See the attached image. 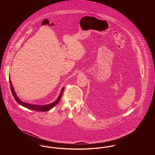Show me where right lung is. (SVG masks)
Here are the masks:
<instances>
[{
    "label": "right lung",
    "instance_id": "obj_1",
    "mask_svg": "<svg viewBox=\"0 0 155 155\" xmlns=\"http://www.w3.org/2000/svg\"><path fill=\"white\" fill-rule=\"evenodd\" d=\"M9 82H10V88H11V91L12 92V94L15 97V100L16 101V102L18 103L19 104L21 105L22 106L28 109H31V110H33L39 111H46L49 110H51L52 108H53L54 106H56L58 103H59L61 96H62V94L63 92L64 91V87L62 88L61 92L58 98L54 102L52 103H50L49 104H45V105H37V104H30V103H25L22 102L17 96V95L15 92V89L14 88L12 85V82L10 81V77H9Z\"/></svg>",
    "mask_w": 155,
    "mask_h": 155
}]
</instances>
